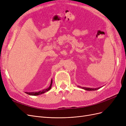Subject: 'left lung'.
Instances as JSON below:
<instances>
[{
    "instance_id": "obj_1",
    "label": "left lung",
    "mask_w": 126,
    "mask_h": 126,
    "mask_svg": "<svg viewBox=\"0 0 126 126\" xmlns=\"http://www.w3.org/2000/svg\"><path fill=\"white\" fill-rule=\"evenodd\" d=\"M78 87H80L79 86H78ZM82 88V87H81ZM82 89H85L86 90H88V91H94V90H98L100 88V87H99V88H85V87H82Z\"/></svg>"
}]
</instances>
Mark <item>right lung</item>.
I'll use <instances>...</instances> for the list:
<instances>
[{
  "label": "right lung",
  "instance_id": "right-lung-1",
  "mask_svg": "<svg viewBox=\"0 0 126 126\" xmlns=\"http://www.w3.org/2000/svg\"><path fill=\"white\" fill-rule=\"evenodd\" d=\"M52 80L51 79V83H50V85L49 86V87L47 89H44L42 91H40L39 92H32V93H27V92H26V94H28L29 95H30V96H38V95H39L41 94H43L46 92H47V91H49L51 88V86H52Z\"/></svg>",
  "mask_w": 126,
  "mask_h": 126
}]
</instances>
